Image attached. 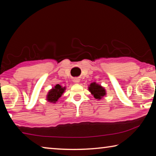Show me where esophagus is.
<instances>
[{
	"label": "esophagus",
	"instance_id": "34e87169",
	"mask_svg": "<svg viewBox=\"0 0 156 156\" xmlns=\"http://www.w3.org/2000/svg\"><path fill=\"white\" fill-rule=\"evenodd\" d=\"M73 82H74V83H80V80H79L78 78H75L74 80H73Z\"/></svg>",
	"mask_w": 156,
	"mask_h": 156
}]
</instances>
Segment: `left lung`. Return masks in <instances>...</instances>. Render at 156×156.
I'll return each mask as SVG.
<instances>
[{"instance_id": "obj_1", "label": "left lung", "mask_w": 156, "mask_h": 156, "mask_svg": "<svg viewBox=\"0 0 156 156\" xmlns=\"http://www.w3.org/2000/svg\"><path fill=\"white\" fill-rule=\"evenodd\" d=\"M88 89L91 92L92 96H94L95 98L97 100L102 99L104 96H106L107 93L105 89L103 87L100 85L99 84L95 83V82L89 84Z\"/></svg>"}]
</instances>
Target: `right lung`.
<instances>
[{
    "label": "right lung",
    "mask_w": 156,
    "mask_h": 156,
    "mask_svg": "<svg viewBox=\"0 0 156 156\" xmlns=\"http://www.w3.org/2000/svg\"><path fill=\"white\" fill-rule=\"evenodd\" d=\"M65 87H63L58 84H56V86H54V87L49 91L47 95V100L51 103H56V102L65 92Z\"/></svg>",
    "instance_id": "add662e5"
}]
</instances>
